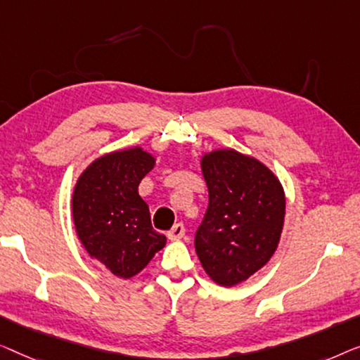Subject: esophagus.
<instances>
[{"instance_id":"obj_1","label":"esophagus","mask_w":360,"mask_h":360,"mask_svg":"<svg viewBox=\"0 0 360 360\" xmlns=\"http://www.w3.org/2000/svg\"><path fill=\"white\" fill-rule=\"evenodd\" d=\"M184 235H186V229L182 224H176L173 229L168 231V238L171 241H178L181 238H184Z\"/></svg>"}]
</instances>
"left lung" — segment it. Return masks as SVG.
<instances>
[{
	"label": "left lung",
	"mask_w": 360,
	"mask_h": 360,
	"mask_svg": "<svg viewBox=\"0 0 360 360\" xmlns=\"http://www.w3.org/2000/svg\"><path fill=\"white\" fill-rule=\"evenodd\" d=\"M209 209L195 233V252L205 274L235 287L264 267L279 246L285 192L259 160L233 148L202 155Z\"/></svg>",
	"instance_id": "left-lung-1"
}]
</instances>
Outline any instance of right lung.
<instances>
[{
	"instance_id": "add662e5",
	"label": "right lung",
	"mask_w": 360,
	"mask_h": 360,
	"mask_svg": "<svg viewBox=\"0 0 360 360\" xmlns=\"http://www.w3.org/2000/svg\"><path fill=\"white\" fill-rule=\"evenodd\" d=\"M156 158L141 146L96 158L78 176L72 195L73 224L91 259L120 279L141 272L166 245L151 226L148 204L139 194Z\"/></svg>"
}]
</instances>
